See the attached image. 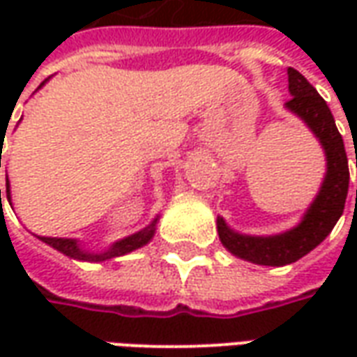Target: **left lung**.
Returning <instances> with one entry per match:
<instances>
[{
    "label": "left lung",
    "instance_id": "1",
    "mask_svg": "<svg viewBox=\"0 0 357 357\" xmlns=\"http://www.w3.org/2000/svg\"><path fill=\"white\" fill-rule=\"evenodd\" d=\"M289 74V93L291 99L284 102V109L298 116L319 141L327 168L325 178L307 206L304 216L292 229L277 235H245L231 229L224 218L218 216V235L220 241L233 256L241 260L258 264V266H287L314 250L323 239L333 231L338 218L344 212L346 195H348V158L342 135L338 133L335 118L323 97L310 82L294 68ZM357 168V156H356Z\"/></svg>",
    "mask_w": 357,
    "mask_h": 357
}]
</instances>
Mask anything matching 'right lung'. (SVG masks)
Masks as SVG:
<instances>
[{"mask_svg": "<svg viewBox=\"0 0 357 357\" xmlns=\"http://www.w3.org/2000/svg\"><path fill=\"white\" fill-rule=\"evenodd\" d=\"M45 82H43V84H45ZM42 86H40V88H42ZM0 168H1V155H0ZM5 185H7V201H9V204H11V208H13L11 183H9V178H7V183H5ZM0 202H1V189H0ZM156 224H158V216H156L155 220L147 225V227H143L141 231L133 233V235H128V237L116 241V243H112L109 248L99 250V252H93V250L84 248L80 245V241H76V239H65V237H40V235H36V237H38L40 241H43L45 245H50L51 248H55V250L63 252V255L68 256V258H73V260H80V262H105V260H112V258L124 256L128 255V252H133V250H137V248L145 247L149 241L155 237Z\"/></svg>", "mask_w": 357, "mask_h": 357, "instance_id": "add662e5", "label": "right lung"}]
</instances>
